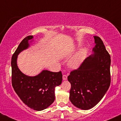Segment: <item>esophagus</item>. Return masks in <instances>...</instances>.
<instances>
[{
    "label": "esophagus",
    "mask_w": 121,
    "mask_h": 121,
    "mask_svg": "<svg viewBox=\"0 0 121 121\" xmlns=\"http://www.w3.org/2000/svg\"><path fill=\"white\" fill-rule=\"evenodd\" d=\"M67 75H65V74H64L63 76H62V79L63 80H66L67 79Z\"/></svg>",
    "instance_id": "34e87169"
}]
</instances>
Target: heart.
Instances as JSON below:
<instances>
[{"instance_id": "b5f03b06", "label": "heart", "mask_w": 121, "mask_h": 121, "mask_svg": "<svg viewBox=\"0 0 121 121\" xmlns=\"http://www.w3.org/2000/svg\"><path fill=\"white\" fill-rule=\"evenodd\" d=\"M87 55V49L85 48H82L77 52V53L69 62V65L73 69H77L81 65Z\"/></svg>"}]
</instances>
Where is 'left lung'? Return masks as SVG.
Wrapping results in <instances>:
<instances>
[{
  "label": "left lung",
  "mask_w": 121,
  "mask_h": 121,
  "mask_svg": "<svg viewBox=\"0 0 121 121\" xmlns=\"http://www.w3.org/2000/svg\"><path fill=\"white\" fill-rule=\"evenodd\" d=\"M94 54L84 60L79 68L71 71L69 99L74 105L88 110L96 105L110 84V56L100 37L94 36Z\"/></svg>",
  "instance_id": "obj_1"
}]
</instances>
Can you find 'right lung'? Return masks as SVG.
Segmentation results:
<instances>
[{"label":"right lung","instance_id":"1","mask_svg":"<svg viewBox=\"0 0 121 121\" xmlns=\"http://www.w3.org/2000/svg\"><path fill=\"white\" fill-rule=\"evenodd\" d=\"M33 35L25 37L22 40L12 57V84L17 95L27 107L35 110H44L54 101L55 88L62 82L61 72H52L43 70L35 77L23 74L17 65V55L28 48L29 40Z\"/></svg>","mask_w":121,"mask_h":121}]
</instances>
